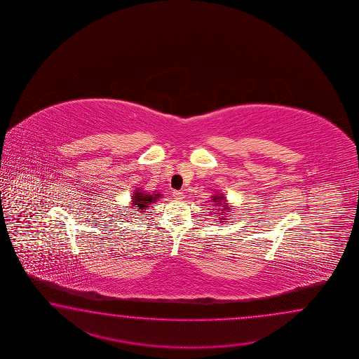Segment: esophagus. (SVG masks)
Instances as JSON below:
<instances>
[{"mask_svg": "<svg viewBox=\"0 0 359 359\" xmlns=\"http://www.w3.org/2000/svg\"><path fill=\"white\" fill-rule=\"evenodd\" d=\"M172 196L176 198V200H182L183 194L182 192H180V191H173V194H172Z\"/></svg>", "mask_w": 359, "mask_h": 359, "instance_id": "1", "label": "esophagus"}]
</instances>
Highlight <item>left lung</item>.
Returning a JSON list of instances; mask_svg holds the SVG:
<instances>
[{"label": "left lung", "instance_id": "obj_1", "mask_svg": "<svg viewBox=\"0 0 359 359\" xmlns=\"http://www.w3.org/2000/svg\"><path fill=\"white\" fill-rule=\"evenodd\" d=\"M212 200H213V203L215 205L221 206L222 217L219 221L224 222V219H227V218H224V214L223 213H229V208H231V206L226 203V201H227V200H226V196H224V195H222V194H215V195L212 196Z\"/></svg>", "mask_w": 359, "mask_h": 359}]
</instances>
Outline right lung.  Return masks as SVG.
Masks as SVG:
<instances>
[{
  "label": "right lung",
  "mask_w": 359,
  "mask_h": 359,
  "mask_svg": "<svg viewBox=\"0 0 359 359\" xmlns=\"http://www.w3.org/2000/svg\"><path fill=\"white\" fill-rule=\"evenodd\" d=\"M161 194H155V192H146V191L135 190L133 196H132V201L130 204L133 206V209H137L140 213H145L146 209L150 205L155 204L159 198H161ZM130 208V206H128Z\"/></svg>",
  "instance_id": "1"
}]
</instances>
